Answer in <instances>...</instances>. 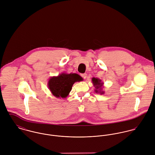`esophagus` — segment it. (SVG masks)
Masks as SVG:
<instances>
[{
  "mask_svg": "<svg viewBox=\"0 0 155 155\" xmlns=\"http://www.w3.org/2000/svg\"><path fill=\"white\" fill-rule=\"evenodd\" d=\"M81 77L84 78V79H86V77H87V74H81Z\"/></svg>",
  "mask_w": 155,
  "mask_h": 155,
  "instance_id": "1",
  "label": "esophagus"
}]
</instances>
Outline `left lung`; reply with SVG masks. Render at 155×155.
Segmentation results:
<instances>
[{
  "mask_svg": "<svg viewBox=\"0 0 155 155\" xmlns=\"http://www.w3.org/2000/svg\"><path fill=\"white\" fill-rule=\"evenodd\" d=\"M91 81L93 84V86L95 88L94 91L96 93L103 94L104 93V91L103 90V83L102 82V80L98 78L93 77L92 78Z\"/></svg>",
  "mask_w": 155,
  "mask_h": 155,
  "instance_id": "8db88e82",
  "label": "left lung"
}]
</instances>
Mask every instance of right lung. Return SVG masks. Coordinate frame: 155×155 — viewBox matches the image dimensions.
Returning a JSON list of instances; mask_svg holds the SVG:
<instances>
[{
  "label": "right lung",
  "instance_id": "right-lung-1",
  "mask_svg": "<svg viewBox=\"0 0 155 155\" xmlns=\"http://www.w3.org/2000/svg\"><path fill=\"white\" fill-rule=\"evenodd\" d=\"M83 78L77 74L62 72L58 76L51 77L48 86L52 94L57 98H66L75 82H80Z\"/></svg>",
  "mask_w": 155,
  "mask_h": 155
}]
</instances>
